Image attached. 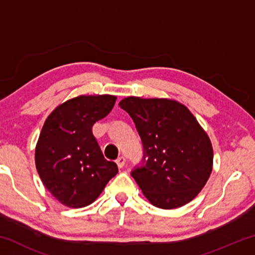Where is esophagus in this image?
Segmentation results:
<instances>
[{
	"label": "esophagus",
	"mask_w": 255,
	"mask_h": 255,
	"mask_svg": "<svg viewBox=\"0 0 255 255\" xmlns=\"http://www.w3.org/2000/svg\"><path fill=\"white\" fill-rule=\"evenodd\" d=\"M116 163H117L119 169H122V167L125 165V163H126V158H125L124 156H120L116 159Z\"/></svg>",
	"instance_id": "esophagus-1"
}]
</instances>
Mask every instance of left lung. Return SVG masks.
<instances>
[{
  "label": "left lung",
  "instance_id": "obj_1",
  "mask_svg": "<svg viewBox=\"0 0 255 255\" xmlns=\"http://www.w3.org/2000/svg\"><path fill=\"white\" fill-rule=\"evenodd\" d=\"M127 111L144 146V165L131 176L153 206L174 209L195 199L213 171L207 132L187 107L171 99L128 97Z\"/></svg>",
  "mask_w": 255,
  "mask_h": 255
}]
</instances>
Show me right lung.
I'll return each mask as SVG.
<instances>
[{
  "label": "right lung",
  "instance_id": "1",
  "mask_svg": "<svg viewBox=\"0 0 255 255\" xmlns=\"http://www.w3.org/2000/svg\"><path fill=\"white\" fill-rule=\"evenodd\" d=\"M117 97L80 96L59 105L47 117L38 138L34 161L42 183L70 208L91 205L118 173L107 161L92 126L112 110Z\"/></svg>",
  "mask_w": 255,
  "mask_h": 255
}]
</instances>
